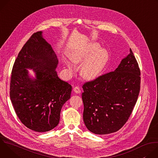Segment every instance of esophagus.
Instances as JSON below:
<instances>
[{
	"label": "esophagus",
	"instance_id": "1",
	"mask_svg": "<svg viewBox=\"0 0 158 158\" xmlns=\"http://www.w3.org/2000/svg\"><path fill=\"white\" fill-rule=\"evenodd\" d=\"M73 91H74V93H76V94H80L81 93V89H80V88H79V87H78V86H76V87H75L74 89H73Z\"/></svg>",
	"mask_w": 158,
	"mask_h": 158
}]
</instances>
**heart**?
<instances>
[{"instance_id": "b5f03b06", "label": "heart", "mask_w": 158, "mask_h": 158, "mask_svg": "<svg viewBox=\"0 0 158 158\" xmlns=\"http://www.w3.org/2000/svg\"><path fill=\"white\" fill-rule=\"evenodd\" d=\"M69 58L75 64L83 63L81 66L80 74L87 80H94L99 77L104 70L109 60L107 51L102 48H99L97 43H89L82 49L73 51ZM69 71L74 69L73 65L68 61L65 62Z\"/></svg>"}]
</instances>
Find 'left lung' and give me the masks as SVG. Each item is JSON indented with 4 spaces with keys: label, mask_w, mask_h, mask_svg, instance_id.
I'll return each instance as SVG.
<instances>
[{
    "label": "left lung",
    "mask_w": 158,
    "mask_h": 158,
    "mask_svg": "<svg viewBox=\"0 0 158 158\" xmlns=\"http://www.w3.org/2000/svg\"><path fill=\"white\" fill-rule=\"evenodd\" d=\"M140 74L130 49L114 71L83 85V119L88 130L96 134H107L124 125L138 100Z\"/></svg>",
    "instance_id": "left-lung-1"
}]
</instances>
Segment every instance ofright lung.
<instances>
[{"label": "right lung", "instance_id": "add662e5", "mask_svg": "<svg viewBox=\"0 0 158 158\" xmlns=\"http://www.w3.org/2000/svg\"><path fill=\"white\" fill-rule=\"evenodd\" d=\"M58 59L51 45L34 33L19 52L10 78V98L20 121L36 132L56 127L62 107L71 98L72 86L56 71ZM28 69H32V77Z\"/></svg>", "mask_w": 158, "mask_h": 158}]
</instances>
